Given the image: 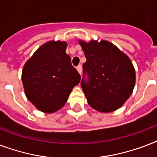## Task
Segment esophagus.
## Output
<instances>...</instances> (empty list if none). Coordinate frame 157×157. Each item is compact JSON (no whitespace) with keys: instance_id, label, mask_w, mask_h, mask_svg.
<instances>
[{"instance_id":"obj_1","label":"esophagus","mask_w":157,"mask_h":157,"mask_svg":"<svg viewBox=\"0 0 157 157\" xmlns=\"http://www.w3.org/2000/svg\"><path fill=\"white\" fill-rule=\"evenodd\" d=\"M76 69H77V71H78L79 73L81 74V72H82V67H81V64L76 67Z\"/></svg>"}]
</instances>
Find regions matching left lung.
Wrapping results in <instances>:
<instances>
[{
    "mask_svg": "<svg viewBox=\"0 0 157 157\" xmlns=\"http://www.w3.org/2000/svg\"><path fill=\"white\" fill-rule=\"evenodd\" d=\"M79 43L86 58L81 85L88 103L101 112L120 108L131 95L135 85L132 62L107 40L88 43L80 40Z\"/></svg>",
    "mask_w": 157,
    "mask_h": 157,
    "instance_id": "left-lung-1",
    "label": "left lung"
}]
</instances>
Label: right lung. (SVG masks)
<instances>
[{"label": "right lung", "instance_id": "1", "mask_svg": "<svg viewBox=\"0 0 157 157\" xmlns=\"http://www.w3.org/2000/svg\"><path fill=\"white\" fill-rule=\"evenodd\" d=\"M65 41H49L42 45L28 61L22 72L27 98L37 109L52 113L66 103L81 76L66 54Z\"/></svg>", "mask_w": 157, "mask_h": 157}]
</instances>
